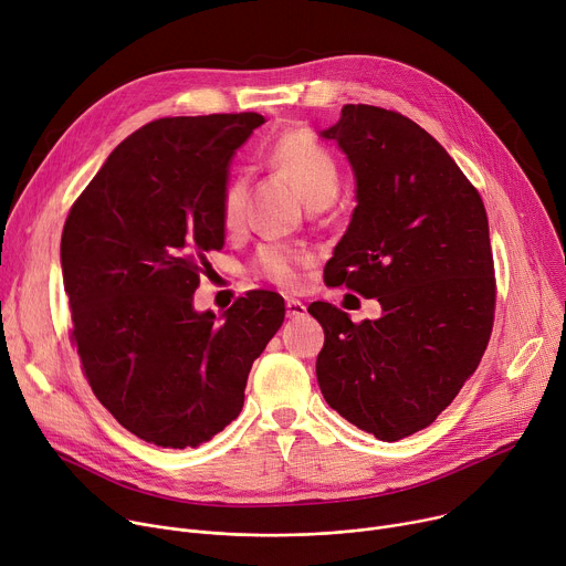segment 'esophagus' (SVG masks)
I'll use <instances>...</instances> for the list:
<instances>
[{
  "mask_svg": "<svg viewBox=\"0 0 566 566\" xmlns=\"http://www.w3.org/2000/svg\"><path fill=\"white\" fill-rule=\"evenodd\" d=\"M285 308H287V317L290 319H298V317H306V306L298 298H287L285 301Z\"/></svg>",
  "mask_w": 566,
  "mask_h": 566,
  "instance_id": "1",
  "label": "esophagus"
}]
</instances>
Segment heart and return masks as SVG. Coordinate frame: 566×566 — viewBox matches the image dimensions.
Wrapping results in <instances>:
<instances>
[{
    "instance_id": "b5f03b06",
    "label": "heart",
    "mask_w": 566,
    "mask_h": 566,
    "mask_svg": "<svg viewBox=\"0 0 566 566\" xmlns=\"http://www.w3.org/2000/svg\"><path fill=\"white\" fill-rule=\"evenodd\" d=\"M268 158L274 167L285 171L301 188L311 206H326L339 190V165L333 151L317 140L306 126H292L279 134ZM247 179L233 177L220 199V220L227 231H238L244 222ZM311 265V253L285 242L260 244L253 253V272L279 287L294 290L301 283L303 268Z\"/></svg>"
}]
</instances>
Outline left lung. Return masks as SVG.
Returning a JSON list of instances; mask_svg holds the SVG:
<instances>
[{"label":"left lung","instance_id":"8db88e82","mask_svg":"<svg viewBox=\"0 0 566 566\" xmlns=\"http://www.w3.org/2000/svg\"><path fill=\"white\" fill-rule=\"evenodd\" d=\"M322 138L356 174L352 224L324 268L326 285L378 298L354 324L331 303L317 382L326 403L382 442L430 426L481 363L496 281L481 195L447 149L397 111L346 104Z\"/></svg>","mask_w":566,"mask_h":566}]
</instances>
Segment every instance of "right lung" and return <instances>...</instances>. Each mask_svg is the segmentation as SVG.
Returning <instances> with one entry per match:
<instances>
[{
	"instance_id": "obj_1",
	"label": "right lung",
	"mask_w": 566,
	"mask_h": 566,
	"mask_svg": "<svg viewBox=\"0 0 566 566\" xmlns=\"http://www.w3.org/2000/svg\"><path fill=\"white\" fill-rule=\"evenodd\" d=\"M258 113L163 117L122 140L72 203L61 238L72 344L99 403L136 438L195 449L242 410L253 360L285 319L251 290L222 319L197 313L220 199Z\"/></svg>"
}]
</instances>
